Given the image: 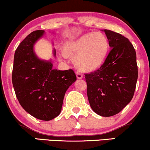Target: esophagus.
<instances>
[{
	"mask_svg": "<svg viewBox=\"0 0 150 150\" xmlns=\"http://www.w3.org/2000/svg\"><path fill=\"white\" fill-rule=\"evenodd\" d=\"M76 76H77V79H82L83 78V75L80 73V72H77Z\"/></svg>",
	"mask_w": 150,
	"mask_h": 150,
	"instance_id": "obj_1",
	"label": "esophagus"
}]
</instances>
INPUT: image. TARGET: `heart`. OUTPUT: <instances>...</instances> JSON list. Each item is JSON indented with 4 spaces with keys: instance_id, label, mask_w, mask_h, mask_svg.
Segmentation results:
<instances>
[{
    "instance_id": "heart-1",
    "label": "heart",
    "mask_w": 150,
    "mask_h": 150,
    "mask_svg": "<svg viewBox=\"0 0 150 150\" xmlns=\"http://www.w3.org/2000/svg\"><path fill=\"white\" fill-rule=\"evenodd\" d=\"M109 49V41L105 35L89 33L68 43L64 52L68 57L75 58L74 64L81 71L92 72L103 65Z\"/></svg>"
}]
</instances>
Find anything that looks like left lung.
Returning a JSON list of instances; mask_svg holds the SVG:
<instances>
[{"instance_id":"1","label":"left lung","mask_w":150,"mask_h":150,"mask_svg":"<svg viewBox=\"0 0 150 150\" xmlns=\"http://www.w3.org/2000/svg\"><path fill=\"white\" fill-rule=\"evenodd\" d=\"M110 52L103 65L85 74L91 109L102 117L117 115L131 102L138 80L136 50L121 34L105 29Z\"/></svg>"}]
</instances>
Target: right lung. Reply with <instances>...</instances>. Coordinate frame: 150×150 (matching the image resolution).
<instances>
[{
  "label": "right lung",
  "mask_w": 150,
  "mask_h": 150,
  "mask_svg": "<svg viewBox=\"0 0 150 150\" xmlns=\"http://www.w3.org/2000/svg\"><path fill=\"white\" fill-rule=\"evenodd\" d=\"M44 33L42 30L33 31L18 46L12 80L21 107L38 120L50 121L60 114L66 91L77 77L72 69H53L51 61L37 57L34 44Z\"/></svg>",
  "instance_id": "right-lung-1"
}]
</instances>
